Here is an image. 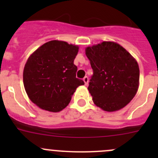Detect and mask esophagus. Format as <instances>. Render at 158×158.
I'll use <instances>...</instances> for the list:
<instances>
[{
	"label": "esophagus",
	"mask_w": 158,
	"mask_h": 158,
	"mask_svg": "<svg viewBox=\"0 0 158 158\" xmlns=\"http://www.w3.org/2000/svg\"><path fill=\"white\" fill-rule=\"evenodd\" d=\"M83 81H84V82H85V85H88V83H89V78L87 77V76H85V77L83 78Z\"/></svg>",
	"instance_id": "obj_1"
}]
</instances>
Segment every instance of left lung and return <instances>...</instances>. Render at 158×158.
Segmentation results:
<instances>
[{
	"mask_svg": "<svg viewBox=\"0 0 158 158\" xmlns=\"http://www.w3.org/2000/svg\"><path fill=\"white\" fill-rule=\"evenodd\" d=\"M85 54L93 70L88 89L94 103L107 111L125 107L138 89L140 71L136 60L113 42L87 47Z\"/></svg>",
	"mask_w": 158,
	"mask_h": 158,
	"instance_id": "1",
	"label": "left lung"
}]
</instances>
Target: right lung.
Segmentation results:
<instances>
[{"mask_svg":"<svg viewBox=\"0 0 158 158\" xmlns=\"http://www.w3.org/2000/svg\"><path fill=\"white\" fill-rule=\"evenodd\" d=\"M79 47L59 40L46 43L29 57L23 85L30 99L40 109L57 112L69 105L76 88L85 84L76 78L74 60Z\"/></svg>","mask_w":158,"mask_h":158,"instance_id":"add662e5","label":"right lung"}]
</instances>
